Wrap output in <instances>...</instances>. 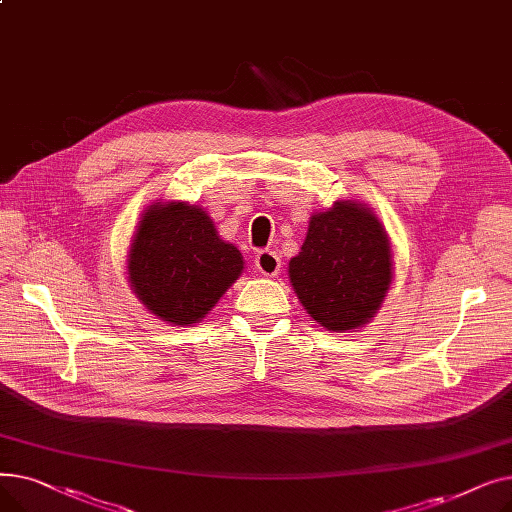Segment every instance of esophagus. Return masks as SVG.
Wrapping results in <instances>:
<instances>
[{"mask_svg":"<svg viewBox=\"0 0 512 512\" xmlns=\"http://www.w3.org/2000/svg\"><path fill=\"white\" fill-rule=\"evenodd\" d=\"M255 267H257V270H259L263 276L274 278V276L280 274L282 261H280V257H278L276 251L265 249V251H259V253L255 255Z\"/></svg>","mask_w":512,"mask_h":512,"instance_id":"obj_1","label":"esophagus"}]
</instances>
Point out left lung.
<instances>
[{"mask_svg": "<svg viewBox=\"0 0 512 512\" xmlns=\"http://www.w3.org/2000/svg\"><path fill=\"white\" fill-rule=\"evenodd\" d=\"M288 274L307 313L321 326L359 328L380 309L392 282L388 236L369 209L340 201L313 215Z\"/></svg>", "mask_w": 512, "mask_h": 512, "instance_id": "left-lung-1", "label": "left lung"}]
</instances>
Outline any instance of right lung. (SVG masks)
<instances>
[{"label":"right lung","instance_id":"right-lung-1","mask_svg":"<svg viewBox=\"0 0 512 512\" xmlns=\"http://www.w3.org/2000/svg\"><path fill=\"white\" fill-rule=\"evenodd\" d=\"M128 272L149 311L186 326L205 317L240 276L242 257L199 207L151 205L132 240Z\"/></svg>","mask_w":512,"mask_h":512}]
</instances>
